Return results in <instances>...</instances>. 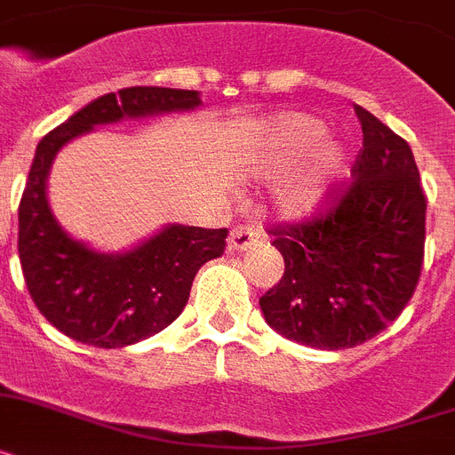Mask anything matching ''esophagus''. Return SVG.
<instances>
[{
	"label": "esophagus",
	"mask_w": 455,
	"mask_h": 455,
	"mask_svg": "<svg viewBox=\"0 0 455 455\" xmlns=\"http://www.w3.org/2000/svg\"><path fill=\"white\" fill-rule=\"evenodd\" d=\"M260 227H235L228 235V251H244L250 250L251 244L259 243Z\"/></svg>",
	"instance_id": "esophagus-1"
}]
</instances>
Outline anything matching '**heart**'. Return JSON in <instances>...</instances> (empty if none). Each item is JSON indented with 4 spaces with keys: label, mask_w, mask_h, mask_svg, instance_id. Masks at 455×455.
<instances>
[{
    "label": "heart",
    "mask_w": 455,
    "mask_h": 455,
    "mask_svg": "<svg viewBox=\"0 0 455 455\" xmlns=\"http://www.w3.org/2000/svg\"><path fill=\"white\" fill-rule=\"evenodd\" d=\"M325 137L327 125L321 118L302 112L279 114L254 132L250 151L260 173L282 176L307 160L276 196L282 215L291 220L321 212L346 173L347 151Z\"/></svg>",
    "instance_id": "b5f03b06"
}]
</instances>
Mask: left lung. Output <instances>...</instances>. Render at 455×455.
Here are the masks:
<instances>
[{"label": "left lung", "instance_id": "8db88e82", "mask_svg": "<svg viewBox=\"0 0 455 455\" xmlns=\"http://www.w3.org/2000/svg\"><path fill=\"white\" fill-rule=\"evenodd\" d=\"M364 146L353 183L321 217L272 228L283 276L259 299L282 337L321 350L369 341L394 323L417 288L426 196L412 148L355 105Z\"/></svg>", "mask_w": 455, "mask_h": 455}]
</instances>
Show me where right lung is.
Instances as JSON below:
<instances>
[{"label":"right lung","mask_w":455,"mask_h":455,"mask_svg":"<svg viewBox=\"0 0 455 455\" xmlns=\"http://www.w3.org/2000/svg\"><path fill=\"white\" fill-rule=\"evenodd\" d=\"M199 105V91L130 86L89 102L38 144L18 208V254L31 299L66 337L93 347H125L172 325L199 267L224 254L228 231L167 224L121 254L91 250L63 231L47 204L54 157L96 125L192 112Z\"/></svg>","instance_id":"add662e5"}]
</instances>
